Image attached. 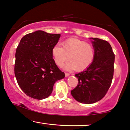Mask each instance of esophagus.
Returning <instances> with one entry per match:
<instances>
[{"mask_svg": "<svg viewBox=\"0 0 130 130\" xmlns=\"http://www.w3.org/2000/svg\"><path fill=\"white\" fill-rule=\"evenodd\" d=\"M65 76H66V77H68L70 76V74L68 73H65Z\"/></svg>", "mask_w": 130, "mask_h": 130, "instance_id": "esophagus-1", "label": "esophagus"}]
</instances>
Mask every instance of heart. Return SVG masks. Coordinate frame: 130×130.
I'll return each mask as SVG.
<instances>
[{
	"instance_id": "obj_1",
	"label": "heart",
	"mask_w": 130,
	"mask_h": 130,
	"mask_svg": "<svg viewBox=\"0 0 130 130\" xmlns=\"http://www.w3.org/2000/svg\"><path fill=\"white\" fill-rule=\"evenodd\" d=\"M56 64L60 67L69 60L66 65L67 70H75L80 72L85 70L93 63L95 56L93 46L76 38H70L62 43V47L56 44L52 50Z\"/></svg>"
}]
</instances>
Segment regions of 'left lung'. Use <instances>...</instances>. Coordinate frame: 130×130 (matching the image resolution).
I'll return each mask as SVG.
<instances>
[{
    "instance_id": "1",
    "label": "left lung",
    "mask_w": 130,
    "mask_h": 130,
    "mask_svg": "<svg viewBox=\"0 0 130 130\" xmlns=\"http://www.w3.org/2000/svg\"><path fill=\"white\" fill-rule=\"evenodd\" d=\"M92 39L94 59L85 71L75 74L78 83L71 91L74 99L84 104H92L102 99L110 87L114 74L115 55L110 43Z\"/></svg>"
}]
</instances>
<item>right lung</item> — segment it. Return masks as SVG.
<instances>
[{
  "instance_id": "add662e5",
  "label": "right lung",
  "mask_w": 130,
  "mask_h": 130,
  "mask_svg": "<svg viewBox=\"0 0 130 130\" xmlns=\"http://www.w3.org/2000/svg\"><path fill=\"white\" fill-rule=\"evenodd\" d=\"M60 37V34L37 30L20 40L15 54L14 74L19 87L30 97H48L54 83L64 77V73L54 63L52 54Z\"/></svg>"
}]
</instances>
